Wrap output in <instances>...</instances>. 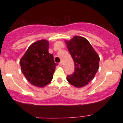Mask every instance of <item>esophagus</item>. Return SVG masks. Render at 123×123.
Masks as SVG:
<instances>
[{
  "label": "esophagus",
  "instance_id": "esophagus-1",
  "mask_svg": "<svg viewBox=\"0 0 123 123\" xmlns=\"http://www.w3.org/2000/svg\"><path fill=\"white\" fill-rule=\"evenodd\" d=\"M59 64H60V66H62V64H63L62 61H61L60 62V63H59Z\"/></svg>",
  "mask_w": 123,
  "mask_h": 123
}]
</instances>
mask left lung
<instances>
[{"mask_svg": "<svg viewBox=\"0 0 123 123\" xmlns=\"http://www.w3.org/2000/svg\"><path fill=\"white\" fill-rule=\"evenodd\" d=\"M74 63V72L66 80L77 88L83 87L94 79L99 69V57L86 38L75 36L65 41Z\"/></svg>", "mask_w": 123, "mask_h": 123, "instance_id": "8db88e82", "label": "left lung"}]
</instances>
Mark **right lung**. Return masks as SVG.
Returning <instances> with one entry per match:
<instances>
[{
  "label": "right lung",
  "mask_w": 123,
  "mask_h": 123,
  "mask_svg": "<svg viewBox=\"0 0 123 123\" xmlns=\"http://www.w3.org/2000/svg\"><path fill=\"white\" fill-rule=\"evenodd\" d=\"M49 43L38 40L28 47L19 61L22 72L33 86L43 87L51 82L57 63L49 53Z\"/></svg>",
  "instance_id": "1"
}]
</instances>
